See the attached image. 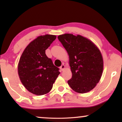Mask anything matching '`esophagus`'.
<instances>
[{
	"instance_id": "34e87169",
	"label": "esophagus",
	"mask_w": 122,
	"mask_h": 122,
	"mask_svg": "<svg viewBox=\"0 0 122 122\" xmlns=\"http://www.w3.org/2000/svg\"><path fill=\"white\" fill-rule=\"evenodd\" d=\"M60 69H61V71H63V70L65 69V66H64V64L61 65V67H60Z\"/></svg>"
}]
</instances>
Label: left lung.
Returning <instances> with one entry per match:
<instances>
[{
	"mask_svg": "<svg viewBox=\"0 0 122 122\" xmlns=\"http://www.w3.org/2000/svg\"><path fill=\"white\" fill-rule=\"evenodd\" d=\"M58 38L69 55L72 77L68 84L77 93L91 91L99 81L103 73V60L99 49L80 35L64 34Z\"/></svg>",
	"mask_w": 122,
	"mask_h": 122,
	"instance_id": "obj_1",
	"label": "left lung"
}]
</instances>
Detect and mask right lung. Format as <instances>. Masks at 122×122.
<instances>
[{"instance_id":"obj_1","label":"right lung","mask_w":122,"mask_h":122,"mask_svg":"<svg viewBox=\"0 0 122 122\" xmlns=\"http://www.w3.org/2000/svg\"><path fill=\"white\" fill-rule=\"evenodd\" d=\"M56 36L46 34L31 41L19 59L18 74L24 87L33 94L41 96L49 93L58 76L59 69L46 54V50Z\"/></svg>"}]
</instances>
